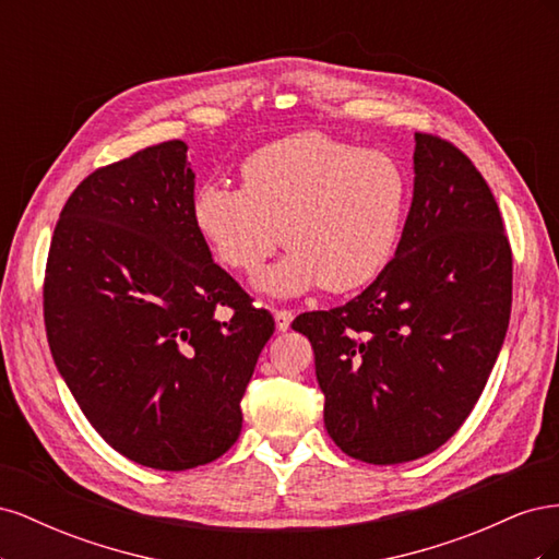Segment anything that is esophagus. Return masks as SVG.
I'll return each instance as SVG.
<instances>
[{"instance_id": "1", "label": "esophagus", "mask_w": 559, "mask_h": 559, "mask_svg": "<svg viewBox=\"0 0 559 559\" xmlns=\"http://www.w3.org/2000/svg\"><path fill=\"white\" fill-rule=\"evenodd\" d=\"M275 324H277V331H286L292 326L294 321V312L292 310H275Z\"/></svg>"}]
</instances>
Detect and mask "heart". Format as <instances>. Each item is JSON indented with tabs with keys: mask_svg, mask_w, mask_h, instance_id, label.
I'll list each match as a JSON object with an SVG mask.
<instances>
[{
	"mask_svg": "<svg viewBox=\"0 0 559 559\" xmlns=\"http://www.w3.org/2000/svg\"><path fill=\"white\" fill-rule=\"evenodd\" d=\"M242 189L207 181L191 218L214 259L251 275L282 245L289 257L259 277V289L292 296L324 286L354 292L392 261L408 210L405 167L378 148L324 132H296L242 163Z\"/></svg>",
	"mask_w": 559,
	"mask_h": 559,
	"instance_id": "obj_1",
	"label": "heart"
}]
</instances>
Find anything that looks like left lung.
Listing matches in <instances>:
<instances>
[{
	"instance_id": "obj_1",
	"label": "left lung",
	"mask_w": 559,
	"mask_h": 559,
	"mask_svg": "<svg viewBox=\"0 0 559 559\" xmlns=\"http://www.w3.org/2000/svg\"><path fill=\"white\" fill-rule=\"evenodd\" d=\"M413 170L394 259L357 298L292 324L312 343L333 443L382 466L419 460L464 425L511 317V245L476 165L415 132Z\"/></svg>"
}]
</instances>
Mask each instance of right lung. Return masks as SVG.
I'll return each mask as SVG.
<instances>
[{
  "label": "right lung",
  "instance_id": "obj_1",
  "mask_svg": "<svg viewBox=\"0 0 559 559\" xmlns=\"http://www.w3.org/2000/svg\"><path fill=\"white\" fill-rule=\"evenodd\" d=\"M186 151L163 142L83 179L44 282L50 354L79 408L116 452L158 471L210 464L238 441L275 331L193 226Z\"/></svg>",
  "mask_w": 559,
  "mask_h": 559
}]
</instances>
